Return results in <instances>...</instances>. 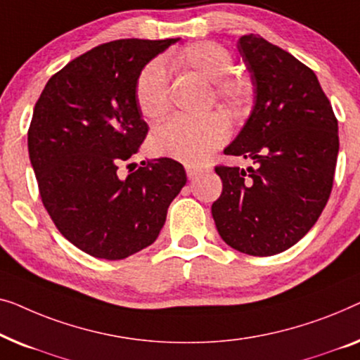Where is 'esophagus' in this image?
I'll use <instances>...</instances> for the list:
<instances>
[{
	"mask_svg": "<svg viewBox=\"0 0 360 360\" xmlns=\"http://www.w3.org/2000/svg\"><path fill=\"white\" fill-rule=\"evenodd\" d=\"M186 173L189 179H195L197 176L204 173V168H200V166H195V165H186Z\"/></svg>",
	"mask_w": 360,
	"mask_h": 360,
	"instance_id": "34e87169",
	"label": "esophagus"
}]
</instances>
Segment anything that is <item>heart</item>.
I'll list each match as a JSON object with an SVG mask.
<instances>
[{"instance_id": "obj_1", "label": "heart", "mask_w": 360, "mask_h": 360, "mask_svg": "<svg viewBox=\"0 0 360 360\" xmlns=\"http://www.w3.org/2000/svg\"><path fill=\"white\" fill-rule=\"evenodd\" d=\"M171 70L194 73L212 86L214 103L231 115H243L250 109L252 86L250 79L231 75L235 60L231 52L217 42H194L179 52L166 57ZM135 99L141 115L148 120H158L168 112V84L166 73L160 62H151L141 70L135 84ZM226 127L219 115H207L204 119H171L153 130L150 136V148L155 155L182 161L200 163L224 143Z\"/></svg>"}]
</instances>
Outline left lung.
Instances as JSON below:
<instances>
[{"label": "left lung", "instance_id": "1", "mask_svg": "<svg viewBox=\"0 0 360 360\" xmlns=\"http://www.w3.org/2000/svg\"><path fill=\"white\" fill-rule=\"evenodd\" d=\"M238 50L255 105L224 151L256 168L217 166L224 191L212 215L233 250L272 256L300 241L330 199L338 120L316 75L293 55L255 34L243 35Z\"/></svg>", "mask_w": 360, "mask_h": 360}]
</instances>
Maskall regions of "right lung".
Listing matches in <instances>:
<instances>
[{
    "instance_id": "1",
    "label": "right lung",
    "mask_w": 360,
    "mask_h": 360,
    "mask_svg": "<svg viewBox=\"0 0 360 360\" xmlns=\"http://www.w3.org/2000/svg\"><path fill=\"white\" fill-rule=\"evenodd\" d=\"M178 40L98 45L55 73L34 108L27 146L44 207L70 243L99 259H124L150 246L186 186L184 166L171 158L125 179L117 174L148 134L136 78Z\"/></svg>"
}]
</instances>
